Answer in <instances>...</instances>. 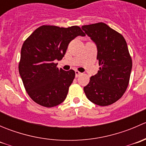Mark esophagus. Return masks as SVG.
Instances as JSON below:
<instances>
[{
    "mask_svg": "<svg viewBox=\"0 0 146 146\" xmlns=\"http://www.w3.org/2000/svg\"><path fill=\"white\" fill-rule=\"evenodd\" d=\"M75 73H76V78L78 77V76H80V75H81V73H80V72H79L78 70H76V71H75Z\"/></svg>",
    "mask_w": 146,
    "mask_h": 146,
    "instance_id": "1",
    "label": "esophagus"
}]
</instances>
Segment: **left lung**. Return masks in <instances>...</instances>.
Wrapping results in <instances>:
<instances>
[{
	"label": "left lung",
	"instance_id": "obj_1",
	"mask_svg": "<svg viewBox=\"0 0 146 146\" xmlns=\"http://www.w3.org/2000/svg\"><path fill=\"white\" fill-rule=\"evenodd\" d=\"M82 30L96 44L100 70L84 87L90 101L108 106L119 100L130 80L132 59L123 36L104 23L82 25Z\"/></svg>",
	"mask_w": 146,
	"mask_h": 146
}]
</instances>
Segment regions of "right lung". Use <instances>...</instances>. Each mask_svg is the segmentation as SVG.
<instances>
[{
    "label": "right lung",
    "instance_id": "1",
    "mask_svg": "<svg viewBox=\"0 0 146 146\" xmlns=\"http://www.w3.org/2000/svg\"><path fill=\"white\" fill-rule=\"evenodd\" d=\"M78 36H85L78 26L42 25L23 43L19 73L29 96L39 105L55 107L66 98L76 73L59 69L54 61L62 59L69 43Z\"/></svg>",
    "mask_w": 146,
    "mask_h": 146
}]
</instances>
